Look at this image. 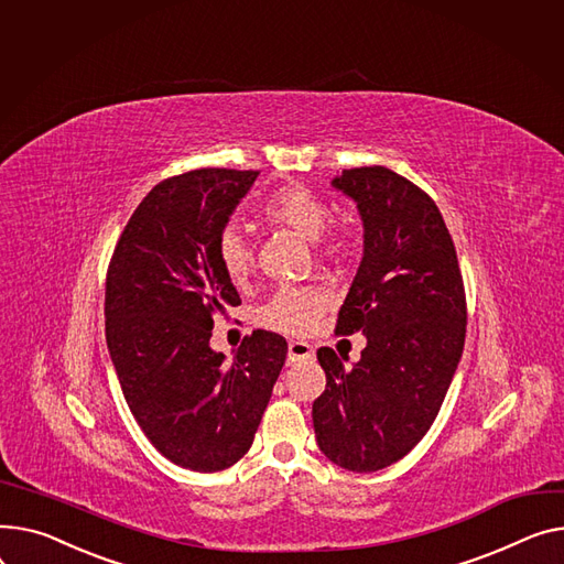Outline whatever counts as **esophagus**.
I'll return each mask as SVG.
<instances>
[{"mask_svg":"<svg viewBox=\"0 0 564 564\" xmlns=\"http://www.w3.org/2000/svg\"><path fill=\"white\" fill-rule=\"evenodd\" d=\"M313 347L308 345V343H304V340H292L290 345H288V365H294V362H299V360H308V358H313Z\"/></svg>","mask_w":564,"mask_h":564,"instance_id":"esophagus-1","label":"esophagus"}]
</instances>
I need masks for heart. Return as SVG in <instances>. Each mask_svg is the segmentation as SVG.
<instances>
[{"mask_svg":"<svg viewBox=\"0 0 564 564\" xmlns=\"http://www.w3.org/2000/svg\"><path fill=\"white\" fill-rule=\"evenodd\" d=\"M262 217L276 227H285L308 242H322L330 221V206L306 185H285L262 204ZM326 251L337 256L345 251V238L330 234ZM217 260L221 272L236 285H242L253 270V251L249 240L236 227L224 229L217 240ZM328 306L322 288H281L258 311V322L281 333H308Z\"/></svg>","mask_w":564,"mask_h":564,"instance_id":"b5f03b06","label":"heart"}]
</instances>
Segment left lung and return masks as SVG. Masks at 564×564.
<instances>
[{
  "label": "left lung",
  "mask_w": 564,
  "mask_h": 564,
  "mask_svg": "<svg viewBox=\"0 0 564 564\" xmlns=\"http://www.w3.org/2000/svg\"><path fill=\"white\" fill-rule=\"evenodd\" d=\"M330 185L362 219L337 333L362 330L367 347L351 367L317 349L326 390L313 426L330 463L365 474L401 460L435 422L463 356L467 304L454 240L422 187L381 165L343 170Z\"/></svg>",
  "instance_id": "obj_1"
}]
</instances>
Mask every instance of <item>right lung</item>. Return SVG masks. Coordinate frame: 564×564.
I'll list each match as a JSON object with an SVG mask.
<instances>
[{
  "instance_id": "obj_1",
  "label": "right lung",
  "mask_w": 564,
  "mask_h": 564,
  "mask_svg": "<svg viewBox=\"0 0 564 564\" xmlns=\"http://www.w3.org/2000/svg\"><path fill=\"white\" fill-rule=\"evenodd\" d=\"M258 172L204 167L161 181L133 210L106 276V345L142 433L178 467L221 471L253 442L285 337L253 330L231 362L213 319L238 306L217 240Z\"/></svg>"
}]
</instances>
